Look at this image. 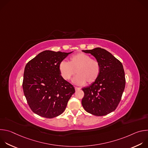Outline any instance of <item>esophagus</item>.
Wrapping results in <instances>:
<instances>
[{
  "label": "esophagus",
  "mask_w": 148,
  "mask_h": 148,
  "mask_svg": "<svg viewBox=\"0 0 148 148\" xmlns=\"http://www.w3.org/2000/svg\"><path fill=\"white\" fill-rule=\"evenodd\" d=\"M80 88H78V87H75V91H78V90H79Z\"/></svg>",
  "instance_id": "1"
}]
</instances>
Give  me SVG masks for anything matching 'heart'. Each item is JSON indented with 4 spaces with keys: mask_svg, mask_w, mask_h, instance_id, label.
<instances>
[{
    "mask_svg": "<svg viewBox=\"0 0 148 148\" xmlns=\"http://www.w3.org/2000/svg\"><path fill=\"white\" fill-rule=\"evenodd\" d=\"M59 71L65 80H69L77 73L73 81L77 85L82 86L86 82L92 84L97 81L100 75L101 65L98 60L92 59L89 55L79 53L72 56L70 61H61Z\"/></svg>",
    "mask_w": 148,
    "mask_h": 148,
    "instance_id": "b5f03b06",
    "label": "heart"
}]
</instances>
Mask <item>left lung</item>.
<instances>
[{
  "label": "left lung",
  "mask_w": 148,
  "mask_h": 148,
  "mask_svg": "<svg viewBox=\"0 0 148 148\" xmlns=\"http://www.w3.org/2000/svg\"><path fill=\"white\" fill-rule=\"evenodd\" d=\"M82 51L90 53L99 62L101 73L96 81L82 88V105L94 115H106L116 110L121 99L126 82L123 66L105 49L97 47Z\"/></svg>",
  "instance_id": "1"
}]
</instances>
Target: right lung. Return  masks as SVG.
Wrapping results in <instances>:
<instances>
[{
    "instance_id": "obj_1",
    "label": "right lung",
    "mask_w": 148,
    "mask_h": 148,
    "mask_svg": "<svg viewBox=\"0 0 148 148\" xmlns=\"http://www.w3.org/2000/svg\"><path fill=\"white\" fill-rule=\"evenodd\" d=\"M71 53L45 50L26 65L23 92L30 109L38 115L46 118L60 115L75 92L74 86L59 71L60 62Z\"/></svg>"
}]
</instances>
